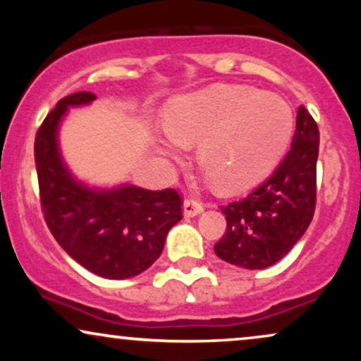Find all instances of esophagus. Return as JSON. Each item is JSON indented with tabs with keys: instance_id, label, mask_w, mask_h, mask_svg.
<instances>
[{
	"instance_id": "obj_1",
	"label": "esophagus",
	"mask_w": 361,
	"mask_h": 361,
	"mask_svg": "<svg viewBox=\"0 0 361 361\" xmlns=\"http://www.w3.org/2000/svg\"><path fill=\"white\" fill-rule=\"evenodd\" d=\"M204 204L200 200H195V198H186L183 202V214L185 217H197L204 212Z\"/></svg>"
}]
</instances>
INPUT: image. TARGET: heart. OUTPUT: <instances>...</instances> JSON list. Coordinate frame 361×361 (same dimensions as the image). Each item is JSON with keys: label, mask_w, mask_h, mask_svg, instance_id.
I'll return each instance as SVG.
<instances>
[{"label": "heart", "mask_w": 361, "mask_h": 361, "mask_svg": "<svg viewBox=\"0 0 361 361\" xmlns=\"http://www.w3.org/2000/svg\"><path fill=\"white\" fill-rule=\"evenodd\" d=\"M293 114L283 98L247 86L215 85L173 100L161 151L180 157L198 146V163L224 190L261 180L287 149Z\"/></svg>", "instance_id": "heart-1"}]
</instances>
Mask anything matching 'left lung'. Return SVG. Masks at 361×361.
<instances>
[{
	"label": "left lung",
	"mask_w": 361,
	"mask_h": 361,
	"mask_svg": "<svg viewBox=\"0 0 361 361\" xmlns=\"http://www.w3.org/2000/svg\"><path fill=\"white\" fill-rule=\"evenodd\" d=\"M317 154V123L300 106L292 146L280 166L250 195L221 207L227 227L214 246L219 258L263 270L295 246L316 210Z\"/></svg>",
	"instance_id": "left-lung-1"
}]
</instances>
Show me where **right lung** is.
Segmentation results:
<instances>
[{
  "label": "right lung",
  "mask_w": 361,
  "mask_h": 361,
  "mask_svg": "<svg viewBox=\"0 0 361 361\" xmlns=\"http://www.w3.org/2000/svg\"><path fill=\"white\" fill-rule=\"evenodd\" d=\"M94 98L90 91L62 98L37 132L40 204L49 231L74 261L103 279H132L159 258L183 202L173 188H91L74 178L62 159L59 127L68 109Z\"/></svg>",
  "instance_id": "1"
}]
</instances>
